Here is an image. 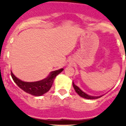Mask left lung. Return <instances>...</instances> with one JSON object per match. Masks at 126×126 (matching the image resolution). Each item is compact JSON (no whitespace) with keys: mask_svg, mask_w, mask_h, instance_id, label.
<instances>
[{"mask_svg":"<svg viewBox=\"0 0 126 126\" xmlns=\"http://www.w3.org/2000/svg\"><path fill=\"white\" fill-rule=\"evenodd\" d=\"M73 86L74 89H75V91L76 92V93L79 95V96H80L81 97H83V98L88 99H95L99 98V97H101V96H90V95L87 94L85 93L84 91H82V90H81L79 87L75 85V84H74L73 82Z\"/></svg>","mask_w":126,"mask_h":126,"instance_id":"1","label":"left lung"}]
</instances>
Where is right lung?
I'll return each mask as SVG.
<instances>
[{"label":"right lung","mask_w":126,"mask_h":126,"mask_svg":"<svg viewBox=\"0 0 126 126\" xmlns=\"http://www.w3.org/2000/svg\"><path fill=\"white\" fill-rule=\"evenodd\" d=\"M63 69L62 68L56 71H51L48 76H47L46 78L35 82L23 81L18 79L12 73H11V76L14 81L23 91L33 96H40L44 94L50 90L55 77L63 71Z\"/></svg>","instance_id":"obj_1"}]
</instances>
